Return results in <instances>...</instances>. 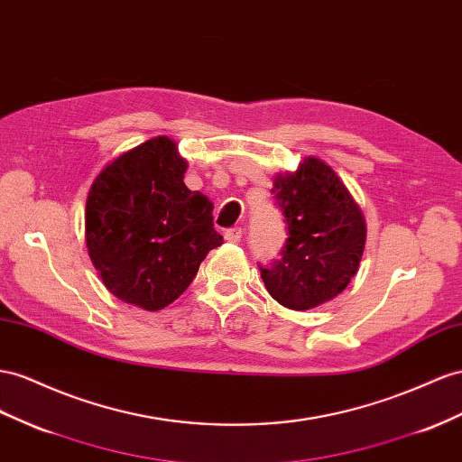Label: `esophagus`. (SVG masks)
I'll return each instance as SVG.
<instances>
[{"mask_svg":"<svg viewBox=\"0 0 462 462\" xmlns=\"http://www.w3.org/2000/svg\"><path fill=\"white\" fill-rule=\"evenodd\" d=\"M226 239H227L229 243H241V239H243V229H241V227L227 229V231H226Z\"/></svg>","mask_w":462,"mask_h":462,"instance_id":"34e87169","label":"esophagus"}]
</instances>
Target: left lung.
I'll return each instance as SVG.
<instances>
[{
    "mask_svg": "<svg viewBox=\"0 0 462 462\" xmlns=\"http://www.w3.org/2000/svg\"><path fill=\"white\" fill-rule=\"evenodd\" d=\"M273 198L288 223L282 258L260 276L283 307L309 310L338 297L359 270L367 226L342 179L319 157L278 172Z\"/></svg>",
    "mask_w": 462,
    "mask_h": 462,
    "instance_id": "obj_1",
    "label": "left lung"
}]
</instances>
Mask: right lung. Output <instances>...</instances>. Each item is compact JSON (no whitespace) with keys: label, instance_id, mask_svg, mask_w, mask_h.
I'll list each match as a JSON object with an SVG mask.
<instances>
[{"label":"right lung","instance_id":"right-lung-1","mask_svg":"<svg viewBox=\"0 0 462 462\" xmlns=\"http://www.w3.org/2000/svg\"><path fill=\"white\" fill-rule=\"evenodd\" d=\"M189 161L167 135L124 152L97 174L85 204V243L105 288L159 310L192 283L223 245L208 196L186 189Z\"/></svg>","mask_w":462,"mask_h":462}]
</instances>
